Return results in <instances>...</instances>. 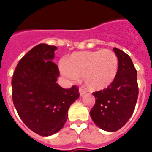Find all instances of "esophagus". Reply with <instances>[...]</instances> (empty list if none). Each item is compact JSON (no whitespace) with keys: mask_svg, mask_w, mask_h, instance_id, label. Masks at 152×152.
Returning <instances> with one entry per match:
<instances>
[{"mask_svg":"<svg viewBox=\"0 0 152 152\" xmlns=\"http://www.w3.org/2000/svg\"><path fill=\"white\" fill-rule=\"evenodd\" d=\"M79 93H80V96H83V95H84V94L86 93V91H85L84 88H80L79 89Z\"/></svg>","mask_w":152,"mask_h":152,"instance_id":"obj_1","label":"esophagus"}]
</instances>
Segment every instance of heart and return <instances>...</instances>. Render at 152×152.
Wrapping results in <instances>:
<instances>
[{"label": "heart", "instance_id": "b5f03b06", "mask_svg": "<svg viewBox=\"0 0 152 152\" xmlns=\"http://www.w3.org/2000/svg\"><path fill=\"white\" fill-rule=\"evenodd\" d=\"M62 73L72 80L82 77L90 90H102L110 86L118 72V59L110 49L74 52L60 63Z\"/></svg>", "mask_w": 152, "mask_h": 152}]
</instances>
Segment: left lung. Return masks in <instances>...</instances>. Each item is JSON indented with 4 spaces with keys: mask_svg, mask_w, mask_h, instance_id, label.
Instances as JSON below:
<instances>
[{
    "mask_svg": "<svg viewBox=\"0 0 152 152\" xmlns=\"http://www.w3.org/2000/svg\"><path fill=\"white\" fill-rule=\"evenodd\" d=\"M118 59V72L110 86L93 94L96 98L90 116L94 123L106 131H117L132 115L139 96L137 72L127 54L113 48Z\"/></svg>",
    "mask_w": 152,
    "mask_h": 152,
    "instance_id": "1",
    "label": "left lung"
}]
</instances>
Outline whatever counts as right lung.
<instances>
[{
  "label": "right lung",
  "mask_w": 152,
  "mask_h": 152,
  "mask_svg": "<svg viewBox=\"0 0 152 152\" xmlns=\"http://www.w3.org/2000/svg\"><path fill=\"white\" fill-rule=\"evenodd\" d=\"M56 49L44 43L35 46L20 59L12 79V97L20 118L42 136L61 130L68 109L80 96L76 85L63 88L56 83L59 67L52 62Z\"/></svg>",
  "instance_id": "right-lung-1"
}]
</instances>
